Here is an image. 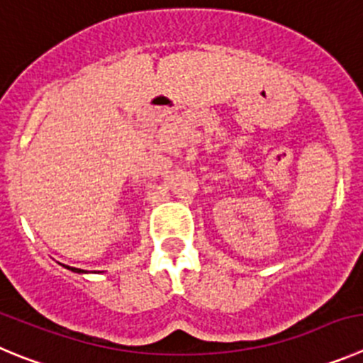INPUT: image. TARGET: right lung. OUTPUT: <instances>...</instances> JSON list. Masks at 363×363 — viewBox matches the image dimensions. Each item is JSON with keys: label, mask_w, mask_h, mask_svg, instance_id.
Here are the masks:
<instances>
[{"label": "right lung", "mask_w": 363, "mask_h": 363, "mask_svg": "<svg viewBox=\"0 0 363 363\" xmlns=\"http://www.w3.org/2000/svg\"><path fill=\"white\" fill-rule=\"evenodd\" d=\"M66 268H68V270H72V272H77V274H82V272H84V270H79V268H72V266H66Z\"/></svg>", "instance_id": "right-lung-1"}]
</instances>
